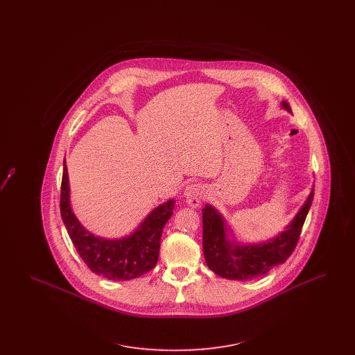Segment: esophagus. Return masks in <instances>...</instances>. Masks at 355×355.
<instances>
[{"label": "esophagus", "instance_id": "obj_1", "mask_svg": "<svg viewBox=\"0 0 355 355\" xmlns=\"http://www.w3.org/2000/svg\"><path fill=\"white\" fill-rule=\"evenodd\" d=\"M203 194H205V187L200 184H190L186 186L185 198L186 202L189 203L193 207H198L203 200Z\"/></svg>", "mask_w": 355, "mask_h": 355}]
</instances>
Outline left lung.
<instances>
[{"label": "left lung", "mask_w": 355, "mask_h": 355, "mask_svg": "<svg viewBox=\"0 0 355 355\" xmlns=\"http://www.w3.org/2000/svg\"><path fill=\"white\" fill-rule=\"evenodd\" d=\"M282 105L290 112L287 102H282ZM313 198L314 189L284 233L268 243L249 246L236 245L227 241L225 236L226 226L222 217L214 207L206 205L202 209V243L207 266L223 278L248 281L265 275L277 265L286 262L298 243Z\"/></svg>", "instance_id": "left-lung-1"}]
</instances>
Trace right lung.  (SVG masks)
I'll return each instance as SVG.
<instances>
[{
    "mask_svg": "<svg viewBox=\"0 0 355 355\" xmlns=\"http://www.w3.org/2000/svg\"><path fill=\"white\" fill-rule=\"evenodd\" d=\"M175 201L154 209L132 236L122 239H103L85 230L69 202L67 164L61 181L60 210L69 236L86 266L94 274L112 281L135 279L157 265L162 230L169 220Z\"/></svg>",
    "mask_w": 355,
    "mask_h": 355,
    "instance_id": "add662e5",
    "label": "right lung"
}]
</instances>
